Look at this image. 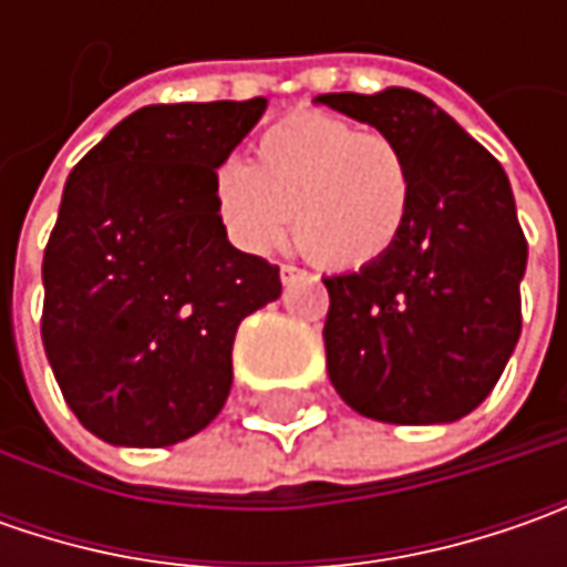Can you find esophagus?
<instances>
[{"instance_id":"esophagus-1","label":"esophagus","mask_w":567,"mask_h":567,"mask_svg":"<svg viewBox=\"0 0 567 567\" xmlns=\"http://www.w3.org/2000/svg\"><path fill=\"white\" fill-rule=\"evenodd\" d=\"M296 277H302L299 268H293V265H280V280H284V287H287V284H293Z\"/></svg>"}]
</instances>
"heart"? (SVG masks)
<instances>
[{
	"label": "heart",
	"instance_id": "1",
	"mask_svg": "<svg viewBox=\"0 0 567 567\" xmlns=\"http://www.w3.org/2000/svg\"><path fill=\"white\" fill-rule=\"evenodd\" d=\"M214 210L233 246L296 249L324 271H360L398 246L413 210V166L384 132L328 113H293L255 142L251 166L214 173Z\"/></svg>",
	"mask_w": 567,
	"mask_h": 567
}]
</instances>
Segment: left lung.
<instances>
[{
	"instance_id": "8db88e82",
	"label": "left lung",
	"mask_w": 567,
	"mask_h": 567,
	"mask_svg": "<svg viewBox=\"0 0 567 567\" xmlns=\"http://www.w3.org/2000/svg\"><path fill=\"white\" fill-rule=\"evenodd\" d=\"M401 144L413 210L398 246L324 277L328 375L347 406L394 425L454 423L489 398L520 338L527 239L502 164L410 91L321 94Z\"/></svg>"
}]
</instances>
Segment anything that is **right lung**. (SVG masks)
<instances>
[{
	"instance_id": "add662e5",
	"label": "right lung",
	"mask_w": 567,
	"mask_h": 567,
	"mask_svg": "<svg viewBox=\"0 0 567 567\" xmlns=\"http://www.w3.org/2000/svg\"><path fill=\"white\" fill-rule=\"evenodd\" d=\"M268 100L142 106L69 173L43 251V350L78 423L120 447H166L227 403L236 328L280 296L239 251L214 173Z\"/></svg>"
}]
</instances>
